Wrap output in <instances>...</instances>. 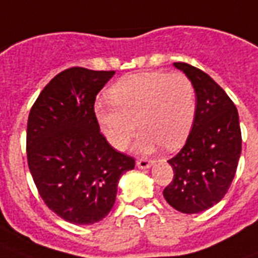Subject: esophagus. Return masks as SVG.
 I'll return each mask as SVG.
<instances>
[{"label": "esophagus", "mask_w": 258, "mask_h": 258, "mask_svg": "<svg viewBox=\"0 0 258 258\" xmlns=\"http://www.w3.org/2000/svg\"><path fill=\"white\" fill-rule=\"evenodd\" d=\"M152 164H153V161L148 160V159H139V160H137V167L141 169L149 168Z\"/></svg>", "instance_id": "34e87169"}]
</instances>
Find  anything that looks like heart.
Masks as SVG:
<instances>
[{
    "label": "heart",
    "instance_id": "heart-1",
    "mask_svg": "<svg viewBox=\"0 0 258 258\" xmlns=\"http://www.w3.org/2000/svg\"><path fill=\"white\" fill-rule=\"evenodd\" d=\"M110 101L98 102L95 117L107 141L123 149L141 129L137 147L159 145L173 151L184 143L197 113L195 87L181 73H139L119 79L109 90Z\"/></svg>",
    "mask_w": 258,
    "mask_h": 258
}]
</instances>
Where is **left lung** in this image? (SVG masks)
Instances as JSON below:
<instances>
[{
    "label": "left lung",
    "instance_id": "1",
    "mask_svg": "<svg viewBox=\"0 0 258 258\" xmlns=\"http://www.w3.org/2000/svg\"><path fill=\"white\" fill-rule=\"evenodd\" d=\"M173 66L192 82L197 113L184 147L168 160L173 179L163 195L175 210L197 214L217 205L231 185L241 155V127L237 107L218 83L191 64Z\"/></svg>",
    "mask_w": 258,
    "mask_h": 258
}]
</instances>
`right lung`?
Returning a JSON list of instances; mask_svg holds the SVG:
<instances>
[{
  "mask_svg": "<svg viewBox=\"0 0 258 258\" xmlns=\"http://www.w3.org/2000/svg\"><path fill=\"white\" fill-rule=\"evenodd\" d=\"M115 71L73 67L40 93L28 117L27 157L40 197L60 218L93 225L115 202L119 177L135 159L117 152L99 131L94 103Z\"/></svg>",
  "mask_w": 258,
  "mask_h": 258,
  "instance_id": "obj_1",
  "label": "right lung"
}]
</instances>
